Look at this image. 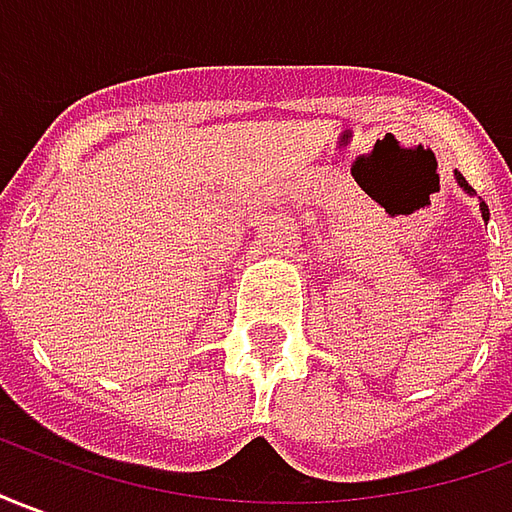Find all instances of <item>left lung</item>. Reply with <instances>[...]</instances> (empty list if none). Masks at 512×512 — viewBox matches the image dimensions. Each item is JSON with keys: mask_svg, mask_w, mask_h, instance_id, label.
<instances>
[{"mask_svg": "<svg viewBox=\"0 0 512 512\" xmlns=\"http://www.w3.org/2000/svg\"><path fill=\"white\" fill-rule=\"evenodd\" d=\"M454 178H457V183L463 186V189H465V192H468V195H474V189L468 186V181H465V178H463V175H460V172H454ZM479 211H482V220L488 222V206H485V203H479Z\"/></svg>", "mask_w": 512, "mask_h": 512, "instance_id": "obj_1", "label": "left lung"}]
</instances>
